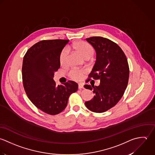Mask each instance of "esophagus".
<instances>
[{
  "instance_id": "1",
  "label": "esophagus",
  "mask_w": 155,
  "mask_h": 155,
  "mask_svg": "<svg viewBox=\"0 0 155 155\" xmlns=\"http://www.w3.org/2000/svg\"><path fill=\"white\" fill-rule=\"evenodd\" d=\"M78 89L80 90H81V89H84V85L81 83H79L78 84Z\"/></svg>"
}]
</instances>
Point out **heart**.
Listing matches in <instances>:
<instances>
[{
	"label": "heart",
	"instance_id": "obj_1",
	"mask_svg": "<svg viewBox=\"0 0 155 155\" xmlns=\"http://www.w3.org/2000/svg\"><path fill=\"white\" fill-rule=\"evenodd\" d=\"M73 48L78 53L81 57L84 59H90L93 55V50L92 47L88 44L79 41L75 43L73 46ZM69 61V54L68 51L66 49H64L59 56V62L62 66H65L68 64ZM85 71L81 69H72L69 73V76L70 78L75 81H80L83 79V76L85 74Z\"/></svg>",
	"mask_w": 155,
	"mask_h": 155
}]
</instances>
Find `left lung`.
I'll return each mask as SVG.
<instances>
[{
	"label": "left lung",
	"instance_id": "obj_1",
	"mask_svg": "<svg viewBox=\"0 0 155 155\" xmlns=\"http://www.w3.org/2000/svg\"><path fill=\"white\" fill-rule=\"evenodd\" d=\"M86 40L96 53V62L89 77L99 80L100 84L84 85L86 89L93 90L94 94L93 99L86 101L85 105L93 112L104 113L115 106L123 96L128 83L129 65L123 50L112 41L101 36Z\"/></svg>",
	"mask_w": 155,
	"mask_h": 155
}]
</instances>
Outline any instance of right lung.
I'll list each match as a JSON object with an SVG mask.
<instances>
[{
	"mask_svg": "<svg viewBox=\"0 0 155 155\" xmlns=\"http://www.w3.org/2000/svg\"><path fill=\"white\" fill-rule=\"evenodd\" d=\"M69 40H44L33 45L23 58L22 78L29 99L39 110L50 115L63 111L78 84L68 81L56 86L54 72L61 66L59 56Z\"/></svg>",
	"mask_w": 155,
	"mask_h": 155,
	"instance_id": "add662e5",
	"label": "right lung"
}]
</instances>
